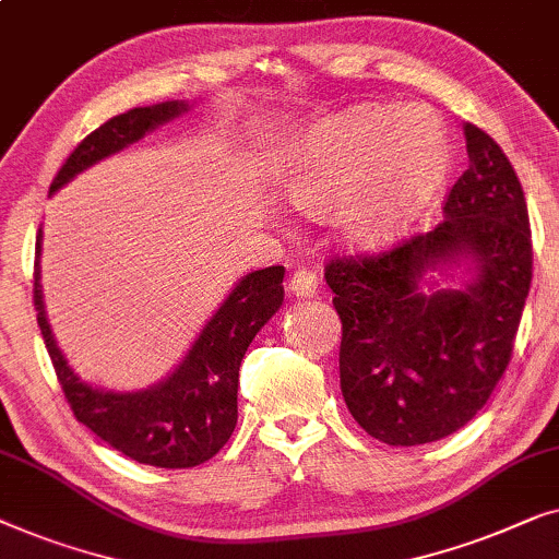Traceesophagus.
Returning <instances> with one entry per match:
<instances>
[{
    "label": "esophagus",
    "mask_w": 559,
    "mask_h": 559,
    "mask_svg": "<svg viewBox=\"0 0 559 559\" xmlns=\"http://www.w3.org/2000/svg\"><path fill=\"white\" fill-rule=\"evenodd\" d=\"M317 288H319V281L309 271H296L288 281V290L296 298H313L317 296Z\"/></svg>",
    "instance_id": "1"
}]
</instances>
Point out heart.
<instances>
[{
    "label": "heart",
    "mask_w": 559,
    "mask_h": 559,
    "mask_svg": "<svg viewBox=\"0 0 559 559\" xmlns=\"http://www.w3.org/2000/svg\"><path fill=\"white\" fill-rule=\"evenodd\" d=\"M448 175V136L426 106L359 104L304 126L281 148L278 187L294 207L332 206L344 246L382 250L411 230Z\"/></svg>",
    "instance_id": "1"
}]
</instances>
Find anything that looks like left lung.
Returning <instances> with one entry per match:
<instances>
[{
	"label": "left lung",
	"instance_id": "left-lung-1",
	"mask_svg": "<svg viewBox=\"0 0 559 559\" xmlns=\"http://www.w3.org/2000/svg\"><path fill=\"white\" fill-rule=\"evenodd\" d=\"M461 129L468 169L448 192L443 223L377 258H336L324 273L342 319L344 403L388 445L433 443L481 411L530 296L522 185L489 133Z\"/></svg>",
	"mask_w": 559,
	"mask_h": 559
}]
</instances>
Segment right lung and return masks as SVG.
<instances>
[{
	"mask_svg": "<svg viewBox=\"0 0 559 559\" xmlns=\"http://www.w3.org/2000/svg\"><path fill=\"white\" fill-rule=\"evenodd\" d=\"M190 111L187 100L131 108L88 133L52 179L50 194ZM43 227L35 246V309L55 374L70 411L85 428L129 459L156 468H192L210 461L238 423V374L250 342L283 304V265H271L235 283L217 311L204 321L182 361L144 390H104L83 382L68 365L50 329L40 286Z\"/></svg>",
	"mask_w": 559,
	"mask_h": 559,
	"instance_id": "right-lung-1",
	"label": "right lung"
}]
</instances>
